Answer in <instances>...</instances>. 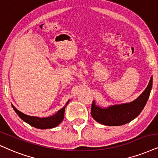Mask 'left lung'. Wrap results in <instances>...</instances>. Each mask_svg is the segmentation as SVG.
<instances>
[{"label":"left lung","mask_w":158,"mask_h":158,"mask_svg":"<svg viewBox=\"0 0 158 158\" xmlns=\"http://www.w3.org/2000/svg\"><path fill=\"white\" fill-rule=\"evenodd\" d=\"M152 87V77L144 91L134 101L130 103H121L101 107L93 101L91 108L93 118L98 123L107 126H119L128 123L139 115L148 101Z\"/></svg>","instance_id":"8db88e82"}]
</instances>
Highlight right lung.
<instances>
[{
    "label": "right lung",
    "mask_w": 158,
    "mask_h": 158,
    "mask_svg": "<svg viewBox=\"0 0 158 158\" xmlns=\"http://www.w3.org/2000/svg\"><path fill=\"white\" fill-rule=\"evenodd\" d=\"M70 100L67 101L65 103V106H63L61 109L56 112L55 114L52 116H49L47 117H34V116H30L27 115L21 112L18 109H16L15 106L11 104L15 112L17 114L20 118L23 119L24 122L27 123L31 126L35 127V128L39 129H47V128H53V127H57L60 124L62 123V121L64 119V113H65V109L69 103Z\"/></svg>",
    "instance_id": "add662e5"
}]
</instances>
